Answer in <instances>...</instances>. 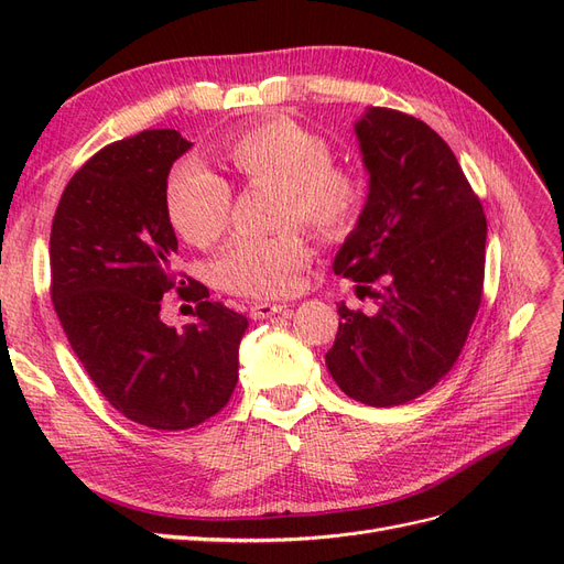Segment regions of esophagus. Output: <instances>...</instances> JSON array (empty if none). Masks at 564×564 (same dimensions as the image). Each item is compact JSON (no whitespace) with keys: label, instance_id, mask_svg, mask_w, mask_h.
Wrapping results in <instances>:
<instances>
[{"label":"esophagus","instance_id":"1","mask_svg":"<svg viewBox=\"0 0 564 564\" xmlns=\"http://www.w3.org/2000/svg\"><path fill=\"white\" fill-rule=\"evenodd\" d=\"M284 311H286L284 303H253V305H249V315L253 319H268V317L284 313Z\"/></svg>","mask_w":564,"mask_h":564}]
</instances>
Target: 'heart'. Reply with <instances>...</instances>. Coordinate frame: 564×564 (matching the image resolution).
I'll use <instances>...</instances> for the list:
<instances>
[{"label":"heart","mask_w":564,"mask_h":564,"mask_svg":"<svg viewBox=\"0 0 564 564\" xmlns=\"http://www.w3.org/2000/svg\"><path fill=\"white\" fill-rule=\"evenodd\" d=\"M220 155L247 187L278 185L275 224L286 228L268 237H237L216 259L214 280L237 296H289L311 261V245L292 224H303L322 240H338L365 212V185L352 169L334 162L324 135L286 117L230 133ZM164 207L185 242L207 249L228 232L232 185L185 160L166 176Z\"/></svg>","instance_id":"heart-1"}]
</instances>
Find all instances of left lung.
Returning <instances> with one entry per match:
<instances>
[{
  "mask_svg": "<svg viewBox=\"0 0 564 564\" xmlns=\"http://www.w3.org/2000/svg\"><path fill=\"white\" fill-rule=\"evenodd\" d=\"M369 199L334 261L377 303L338 305L327 367L369 406L412 402L456 365L482 303L487 218L452 148L421 119L371 108L355 127Z\"/></svg>",
  "mask_w": 564,
  "mask_h": 564,
  "instance_id": "8db88e82",
  "label": "left lung"
}]
</instances>
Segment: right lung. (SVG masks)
Instances as JSON below:
<instances>
[{
  "label": "right lung",
  "mask_w": 564,
  "mask_h": 564,
  "mask_svg": "<svg viewBox=\"0 0 564 564\" xmlns=\"http://www.w3.org/2000/svg\"><path fill=\"white\" fill-rule=\"evenodd\" d=\"M187 148L176 129L106 145L67 181L51 224L61 327L106 400L152 431L195 429L230 402L249 324L174 268L178 240L164 187ZM172 288L196 303L198 322L183 335L159 319Z\"/></svg>",
  "instance_id": "add662e5"
}]
</instances>
